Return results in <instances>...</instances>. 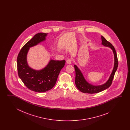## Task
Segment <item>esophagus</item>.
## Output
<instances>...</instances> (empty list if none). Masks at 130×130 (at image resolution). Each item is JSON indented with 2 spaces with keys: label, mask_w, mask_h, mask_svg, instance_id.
Listing matches in <instances>:
<instances>
[{
  "label": "esophagus",
  "mask_w": 130,
  "mask_h": 130,
  "mask_svg": "<svg viewBox=\"0 0 130 130\" xmlns=\"http://www.w3.org/2000/svg\"><path fill=\"white\" fill-rule=\"evenodd\" d=\"M66 63L67 64H71L72 63V60L70 59H68L66 60Z\"/></svg>",
  "instance_id": "34e87169"
}]
</instances>
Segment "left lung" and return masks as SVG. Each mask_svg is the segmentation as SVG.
I'll return each mask as SVG.
<instances>
[{
	"label": "left lung",
	"instance_id": "1",
	"mask_svg": "<svg viewBox=\"0 0 130 130\" xmlns=\"http://www.w3.org/2000/svg\"><path fill=\"white\" fill-rule=\"evenodd\" d=\"M102 44L107 47L110 48L113 51L114 56V67L112 72L110 74L108 80L104 84L100 86H94L89 83L86 81L85 77L83 76L82 73L81 72L80 69L75 64L74 66L75 72H76V77H75V84L77 88L83 93H96L103 91L105 89L109 88L111 85L112 82L113 77L118 67V60L117 58V55L116 53V50L112 44L108 42L106 39L101 36Z\"/></svg>",
	"mask_w": 130,
	"mask_h": 130
}]
</instances>
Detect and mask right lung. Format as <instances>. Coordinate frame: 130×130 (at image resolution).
Returning <instances> with one entry per match:
<instances>
[{
	"instance_id": "1",
	"label": "right lung",
	"mask_w": 130,
	"mask_h": 130,
	"mask_svg": "<svg viewBox=\"0 0 130 130\" xmlns=\"http://www.w3.org/2000/svg\"><path fill=\"white\" fill-rule=\"evenodd\" d=\"M47 34L41 32L36 34L22 47L17 58L19 77L28 88L37 92H44L53 88L66 63L64 60L51 59L47 66L40 70H34L28 66L27 55L30 48L44 41Z\"/></svg>"
}]
</instances>
